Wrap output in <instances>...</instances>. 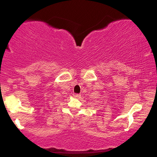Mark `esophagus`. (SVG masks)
Returning a JSON list of instances; mask_svg holds the SVG:
<instances>
[{
  "mask_svg": "<svg viewBox=\"0 0 157 157\" xmlns=\"http://www.w3.org/2000/svg\"><path fill=\"white\" fill-rule=\"evenodd\" d=\"M73 96L75 97V98H79L81 97V95L80 94H75L73 95Z\"/></svg>",
  "mask_w": 157,
  "mask_h": 157,
  "instance_id": "obj_1",
  "label": "esophagus"
}]
</instances>
